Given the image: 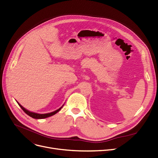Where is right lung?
<instances>
[{
	"label": "right lung",
	"mask_w": 158,
	"mask_h": 158,
	"mask_svg": "<svg viewBox=\"0 0 158 158\" xmlns=\"http://www.w3.org/2000/svg\"><path fill=\"white\" fill-rule=\"evenodd\" d=\"M18 105L20 106V107L21 108L23 109V110L26 114H28L29 116H30V117L34 118V119H44V118H48V117H50V116L52 115H53L56 114V113H57L62 108V107L63 106V105L61 106L60 108H59V109H57V110L54 111V112H50V113H47V114H37V113H35V112H30L29 110H26V108H24L21 105H20L19 102H17Z\"/></svg>",
	"instance_id": "obj_1"
}]
</instances>
